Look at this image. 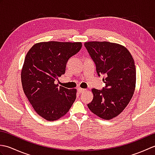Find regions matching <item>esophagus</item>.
<instances>
[{"label":"esophagus","instance_id":"esophagus-1","mask_svg":"<svg viewBox=\"0 0 155 155\" xmlns=\"http://www.w3.org/2000/svg\"><path fill=\"white\" fill-rule=\"evenodd\" d=\"M77 91L79 93H83L85 91V89H84V88H78Z\"/></svg>","mask_w":155,"mask_h":155}]
</instances>
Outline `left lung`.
Wrapping results in <instances>:
<instances>
[{"label":"left lung","mask_w":155,"mask_h":155,"mask_svg":"<svg viewBox=\"0 0 155 155\" xmlns=\"http://www.w3.org/2000/svg\"><path fill=\"white\" fill-rule=\"evenodd\" d=\"M84 47L93 59L98 77L104 75L102 90L93 88L88 108L101 118L110 120L129 103L136 84V68L127 48L110 42H87Z\"/></svg>","instance_id":"8db88e82"}]
</instances>
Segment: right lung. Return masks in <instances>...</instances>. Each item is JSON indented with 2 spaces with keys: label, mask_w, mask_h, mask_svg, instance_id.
Instances as JSON below:
<instances>
[{
  "label": "right lung",
  "mask_w": 155,
  "mask_h": 155,
  "mask_svg": "<svg viewBox=\"0 0 155 155\" xmlns=\"http://www.w3.org/2000/svg\"><path fill=\"white\" fill-rule=\"evenodd\" d=\"M81 42H42L27 52L21 71L24 93L38 115L48 121L58 120L72 107L76 89L54 83L64 74L68 59L79 52Z\"/></svg>",
  "instance_id": "1"
}]
</instances>
